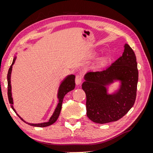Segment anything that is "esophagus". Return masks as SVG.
Instances as JSON below:
<instances>
[{"label": "esophagus", "instance_id": "1", "mask_svg": "<svg viewBox=\"0 0 153 153\" xmlns=\"http://www.w3.org/2000/svg\"><path fill=\"white\" fill-rule=\"evenodd\" d=\"M82 77L80 75H76V78H75V84L76 85H78L81 84L82 82Z\"/></svg>", "mask_w": 153, "mask_h": 153}]
</instances>
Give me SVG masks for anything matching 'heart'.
<instances>
[{
	"label": "heart",
	"mask_w": 153,
	"mask_h": 153,
	"mask_svg": "<svg viewBox=\"0 0 153 153\" xmlns=\"http://www.w3.org/2000/svg\"><path fill=\"white\" fill-rule=\"evenodd\" d=\"M94 55H96V53H94ZM107 62H108V57L103 55V56H101L97 59V61L94 64L93 67L96 69H101L103 68L106 65Z\"/></svg>",
	"instance_id": "1"
}]
</instances>
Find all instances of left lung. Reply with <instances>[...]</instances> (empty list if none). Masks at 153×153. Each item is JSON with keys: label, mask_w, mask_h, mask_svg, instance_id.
Instances as JSON below:
<instances>
[{"label": "left lung", "mask_w": 153, "mask_h": 153, "mask_svg": "<svg viewBox=\"0 0 153 153\" xmlns=\"http://www.w3.org/2000/svg\"><path fill=\"white\" fill-rule=\"evenodd\" d=\"M82 88L86 94L87 116L96 123L117 121L135 103L138 80L135 54L128 44L123 55L105 70L87 73ZM120 82L119 89L112 94L108 87L114 81Z\"/></svg>", "instance_id": "1"}]
</instances>
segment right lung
Here are the masks:
<instances>
[{"label": "right lung", "mask_w": 153, "mask_h": 153, "mask_svg": "<svg viewBox=\"0 0 153 153\" xmlns=\"http://www.w3.org/2000/svg\"><path fill=\"white\" fill-rule=\"evenodd\" d=\"M16 57L15 56L13 58V61L12 62V64L11 65L10 69H9L8 73H7V96H8V100L9 102H10L12 109L14 110L16 115L19 117L23 121L25 122V123L28 124L30 126H36V127H47L50 125L53 124L55 121H57L60 112H61V110L62 108V103L63 101L64 97L65 95L69 92V91H71L75 89V76L74 75H68L62 81L61 84L59 85L58 92H57V98L59 100V103L55 108L54 112L52 114V116L50 117V119L48 120V122H45V123H37V124H33V123H27L25 121H24L19 115L16 113V111L13 107V99L12 98V92H11V72H12V68L13 65L15 62Z\"/></svg>", "instance_id": "1"}]
</instances>
